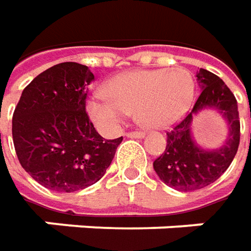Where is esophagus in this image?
Listing matches in <instances>:
<instances>
[{"instance_id": "34e87169", "label": "esophagus", "mask_w": 251, "mask_h": 251, "mask_svg": "<svg viewBox=\"0 0 251 251\" xmlns=\"http://www.w3.org/2000/svg\"><path fill=\"white\" fill-rule=\"evenodd\" d=\"M126 136L130 139H142V137H144V133L143 132H127Z\"/></svg>"}]
</instances>
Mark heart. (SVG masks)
Wrapping results in <instances>:
<instances>
[{
    "label": "heart",
    "mask_w": 251,
    "mask_h": 251,
    "mask_svg": "<svg viewBox=\"0 0 251 251\" xmlns=\"http://www.w3.org/2000/svg\"><path fill=\"white\" fill-rule=\"evenodd\" d=\"M104 93L87 100L91 121L112 132L134 111L139 124L150 129H165L187 112L195 96V79L185 68L133 71L109 79Z\"/></svg>",
    "instance_id": "heart-1"
}]
</instances>
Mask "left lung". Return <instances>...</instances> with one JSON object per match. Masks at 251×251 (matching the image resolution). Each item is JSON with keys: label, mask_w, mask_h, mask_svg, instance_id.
<instances>
[{"label": "left lung", "mask_w": 251, "mask_h": 251, "mask_svg": "<svg viewBox=\"0 0 251 251\" xmlns=\"http://www.w3.org/2000/svg\"><path fill=\"white\" fill-rule=\"evenodd\" d=\"M196 76L201 91L195 107L167 132L165 151L152 162L161 180L179 192L199 190L215 182L233 161L240 142L238 102L233 93L210 71L200 69ZM205 108L218 110L228 124V139L215 151L201 149L191 136L193 115Z\"/></svg>", "instance_id": "obj_1"}]
</instances>
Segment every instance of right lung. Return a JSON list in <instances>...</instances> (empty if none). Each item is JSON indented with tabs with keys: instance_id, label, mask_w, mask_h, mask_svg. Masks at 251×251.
<instances>
[{
	"instance_id": "1",
	"label": "right lung",
	"mask_w": 251,
	"mask_h": 251,
	"mask_svg": "<svg viewBox=\"0 0 251 251\" xmlns=\"http://www.w3.org/2000/svg\"><path fill=\"white\" fill-rule=\"evenodd\" d=\"M94 75L86 65L62 62L36 76L12 118V139L23 169L54 192L94 185L111 165L122 137L105 140L86 112Z\"/></svg>"
}]
</instances>
